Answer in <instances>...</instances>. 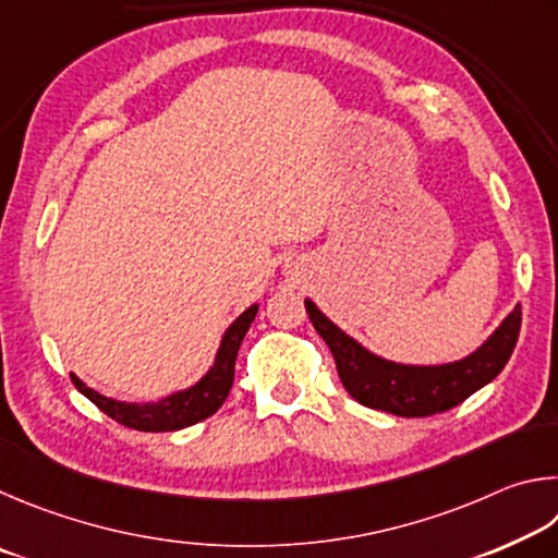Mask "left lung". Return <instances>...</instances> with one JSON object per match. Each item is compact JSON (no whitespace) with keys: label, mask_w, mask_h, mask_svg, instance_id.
Instances as JSON below:
<instances>
[{"label":"left lung","mask_w":558,"mask_h":558,"mask_svg":"<svg viewBox=\"0 0 558 558\" xmlns=\"http://www.w3.org/2000/svg\"><path fill=\"white\" fill-rule=\"evenodd\" d=\"M304 304L311 324L336 357L340 383L348 395L360 404L395 416H432L465 402L502 373L522 326V308L514 306L495 333L468 357L446 365H402L369 353L320 314L311 299Z\"/></svg>","instance_id":"left-lung-1"}]
</instances>
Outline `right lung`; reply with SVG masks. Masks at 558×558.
Segmentation results:
<instances>
[{"label":"right lung","mask_w":558,"mask_h":558,"mask_svg":"<svg viewBox=\"0 0 558 558\" xmlns=\"http://www.w3.org/2000/svg\"><path fill=\"white\" fill-rule=\"evenodd\" d=\"M257 304L250 306L242 316H238L225 330L220 340L218 355H215V363L201 377V383H195L189 389H181V392L169 395L159 399V402L149 404H130V402H117V399L105 397L95 389L87 387L81 377L71 373V379L75 389L85 395L90 402L105 412L117 424L136 428V432H179V428L193 426L203 422V418L213 416L222 407L225 399L230 395L232 379H234V360H238V350L244 333H247L254 316H257Z\"/></svg>","instance_id":"right-lung-1"}]
</instances>
